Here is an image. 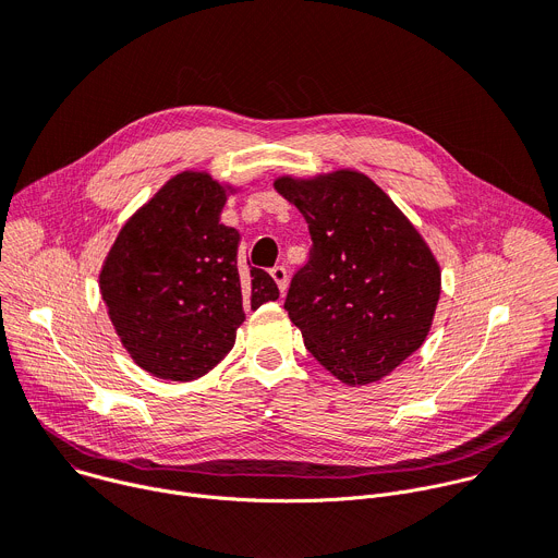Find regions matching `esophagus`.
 I'll return each instance as SVG.
<instances>
[{
  "label": "esophagus",
  "instance_id": "esophagus-1",
  "mask_svg": "<svg viewBox=\"0 0 558 558\" xmlns=\"http://www.w3.org/2000/svg\"><path fill=\"white\" fill-rule=\"evenodd\" d=\"M269 274H271V278L276 280V284H278V289L284 293V289H287V282H289V276H287V269L282 267V265H276V267H271L269 269Z\"/></svg>",
  "mask_w": 558,
  "mask_h": 558
}]
</instances>
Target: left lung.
I'll list each match as a JSON object with an SVG mask.
<instances>
[{"instance_id":"1","label":"left lung","mask_w":558,"mask_h":558,"mask_svg":"<svg viewBox=\"0 0 558 558\" xmlns=\"http://www.w3.org/2000/svg\"><path fill=\"white\" fill-rule=\"evenodd\" d=\"M276 192L308 225V260L284 300L304 347L340 381L386 377L426 340L441 271L426 241L368 177H280Z\"/></svg>"}]
</instances>
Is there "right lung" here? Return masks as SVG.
<instances>
[{"mask_svg":"<svg viewBox=\"0 0 558 558\" xmlns=\"http://www.w3.org/2000/svg\"><path fill=\"white\" fill-rule=\"evenodd\" d=\"M227 187L181 172L119 231L99 274L121 344L147 373L192 381L233 347L235 329L278 300L274 278L238 263L241 233L220 222Z\"/></svg>","mask_w":558,"mask_h":558,"instance_id":"obj_1","label":"right lung"}]
</instances>
